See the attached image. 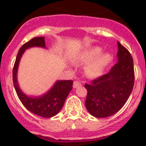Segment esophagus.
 Instances as JSON below:
<instances>
[{
	"label": "esophagus",
	"instance_id": "34e87169",
	"mask_svg": "<svg viewBox=\"0 0 146 146\" xmlns=\"http://www.w3.org/2000/svg\"><path fill=\"white\" fill-rule=\"evenodd\" d=\"M81 86H82V84H81L79 81H74V82H73V88H74V89Z\"/></svg>",
	"mask_w": 146,
	"mask_h": 146
}]
</instances>
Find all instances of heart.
<instances>
[{
  "label": "heart",
  "instance_id": "b5f03b06",
  "mask_svg": "<svg viewBox=\"0 0 146 146\" xmlns=\"http://www.w3.org/2000/svg\"><path fill=\"white\" fill-rule=\"evenodd\" d=\"M102 50L99 47H94L80 54L76 60L79 64H88L85 70L89 77L100 76L112 60V55L109 53H102Z\"/></svg>",
  "mask_w": 146,
  "mask_h": 146
}]
</instances>
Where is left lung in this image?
Instances as JSON below:
<instances>
[{"mask_svg": "<svg viewBox=\"0 0 146 146\" xmlns=\"http://www.w3.org/2000/svg\"><path fill=\"white\" fill-rule=\"evenodd\" d=\"M117 62L108 73L85 85L86 108L92 115L107 117L119 111L132 92L134 85L133 60L130 53L117 42Z\"/></svg>", "mask_w": 146, "mask_h": 146, "instance_id": "1", "label": "left lung"}]
</instances>
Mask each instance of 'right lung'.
Masks as SVG:
<instances>
[{
	"label": "right lung",
	"mask_w": 146,
	"mask_h": 146,
	"mask_svg": "<svg viewBox=\"0 0 146 146\" xmlns=\"http://www.w3.org/2000/svg\"><path fill=\"white\" fill-rule=\"evenodd\" d=\"M33 47L46 48L44 37L33 38L20 48L18 51L13 70V81L15 90L20 102L27 110L42 117H52L57 115L63 108L70 92L73 89L72 80H57L48 91L42 96H29L23 92L17 81V71L22 56L27 49Z\"/></svg>",
	"instance_id": "add662e5"
}]
</instances>
